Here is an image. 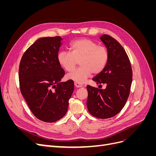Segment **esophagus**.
I'll return each instance as SVG.
<instances>
[{
  "instance_id": "34e87169",
  "label": "esophagus",
  "mask_w": 156,
  "mask_h": 156,
  "mask_svg": "<svg viewBox=\"0 0 156 156\" xmlns=\"http://www.w3.org/2000/svg\"><path fill=\"white\" fill-rule=\"evenodd\" d=\"M74 84H75V87H76V88H81V87H83V85L82 84H80V83H76V82L74 83Z\"/></svg>"
}]
</instances>
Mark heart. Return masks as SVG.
Instances as JSON below:
<instances>
[{
	"label": "heart",
	"instance_id": "obj_1",
	"mask_svg": "<svg viewBox=\"0 0 156 156\" xmlns=\"http://www.w3.org/2000/svg\"><path fill=\"white\" fill-rule=\"evenodd\" d=\"M69 47L71 52L60 51L58 53L59 64L67 72L73 71L79 60L81 66L68 75L69 79L83 83L92 73H100L106 67L109 55L105 47L87 38L74 40Z\"/></svg>",
	"mask_w": 156,
	"mask_h": 156
}]
</instances>
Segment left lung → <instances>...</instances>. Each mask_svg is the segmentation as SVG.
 <instances>
[{"instance_id": "obj_1", "label": "left lung", "mask_w": 156, "mask_h": 156, "mask_svg": "<svg viewBox=\"0 0 156 156\" xmlns=\"http://www.w3.org/2000/svg\"><path fill=\"white\" fill-rule=\"evenodd\" d=\"M108 51V60L103 72L92 79L98 84H105V89L88 85L87 108L98 119H109L124 107L130 93L132 69L129 59L120 44L112 37H100Z\"/></svg>"}]
</instances>
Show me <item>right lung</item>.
Here are the masks:
<instances>
[{"label": "right lung", "mask_w": 156, "mask_h": 156, "mask_svg": "<svg viewBox=\"0 0 156 156\" xmlns=\"http://www.w3.org/2000/svg\"><path fill=\"white\" fill-rule=\"evenodd\" d=\"M62 38L37 40L23 54L19 68L21 92L32 112L45 122H55L66 114L74 90L72 80L60 82L65 74L57 55Z\"/></svg>", "instance_id": "right-lung-1"}]
</instances>
